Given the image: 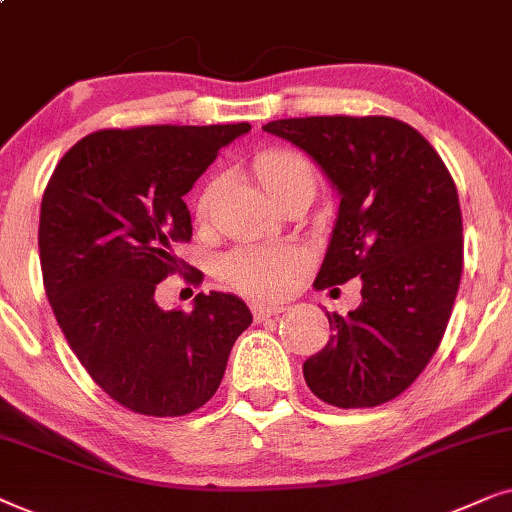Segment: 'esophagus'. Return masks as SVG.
Here are the masks:
<instances>
[{"label": "esophagus", "mask_w": 512, "mask_h": 512, "mask_svg": "<svg viewBox=\"0 0 512 512\" xmlns=\"http://www.w3.org/2000/svg\"><path fill=\"white\" fill-rule=\"evenodd\" d=\"M281 311H283V306H264V304H255V306H252V316H255L257 323H260V320L274 318V316H278V313H281Z\"/></svg>", "instance_id": "1"}]
</instances>
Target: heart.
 Returning <instances> with one entry per match:
<instances>
[{
	"instance_id": "b5f03b06",
	"label": "heart",
	"mask_w": 512,
	"mask_h": 512,
	"mask_svg": "<svg viewBox=\"0 0 512 512\" xmlns=\"http://www.w3.org/2000/svg\"><path fill=\"white\" fill-rule=\"evenodd\" d=\"M255 177L264 192L278 201L299 185L316 192V170L302 154L290 149H269L255 159ZM215 182L196 196V220H206L213 206ZM304 267L302 252L292 245H238L220 260V276L231 288L252 299H278L292 288Z\"/></svg>"
}]
</instances>
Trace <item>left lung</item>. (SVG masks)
Here are the masks:
<instances>
[{
    "label": "left lung",
    "instance_id": "obj_1",
    "mask_svg": "<svg viewBox=\"0 0 512 512\" xmlns=\"http://www.w3.org/2000/svg\"><path fill=\"white\" fill-rule=\"evenodd\" d=\"M262 128L304 149L342 196L313 285L363 281L358 309L327 313L330 342L304 363L306 384L344 410L388 403L438 351L459 292L463 224L452 175L424 135L391 117Z\"/></svg>",
    "mask_w": 512,
    "mask_h": 512
}]
</instances>
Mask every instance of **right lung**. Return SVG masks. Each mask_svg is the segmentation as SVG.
I'll return each mask as SVG.
<instances>
[{
	"instance_id": "obj_1",
	"label": "right lung",
	"mask_w": 512,
	"mask_h": 512,
	"mask_svg": "<svg viewBox=\"0 0 512 512\" xmlns=\"http://www.w3.org/2000/svg\"><path fill=\"white\" fill-rule=\"evenodd\" d=\"M250 124L107 128L86 135L53 170L39 215L46 297L91 379L128 410L182 417L213 398L231 346L252 323L243 299L194 297L163 311L154 292L182 269L192 238L182 201ZM192 269L185 281L199 285Z\"/></svg>"
}]
</instances>
